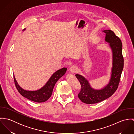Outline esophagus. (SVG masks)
<instances>
[{
  "instance_id": "1",
  "label": "esophagus",
  "mask_w": 134,
  "mask_h": 134,
  "mask_svg": "<svg viewBox=\"0 0 134 134\" xmlns=\"http://www.w3.org/2000/svg\"><path fill=\"white\" fill-rule=\"evenodd\" d=\"M77 71V68L76 66L75 65H73V66H72L70 68V72L71 73H75Z\"/></svg>"
}]
</instances>
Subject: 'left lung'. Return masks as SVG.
Here are the masks:
<instances>
[{
  "label": "left lung",
  "mask_w": 134,
  "mask_h": 134,
  "mask_svg": "<svg viewBox=\"0 0 134 134\" xmlns=\"http://www.w3.org/2000/svg\"><path fill=\"white\" fill-rule=\"evenodd\" d=\"M103 32L106 34L105 41L108 43L112 52V68L108 83L101 89H96L91 86L85 77L78 74L75 75L81 86L78 96L81 102L88 104L100 102L112 96L118 88L123 69L124 59L121 40L110 30H104Z\"/></svg>",
  "instance_id": "1"
}]
</instances>
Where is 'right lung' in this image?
Returning <instances> with one entry per match:
<instances>
[{
	"label": "right lung",
	"instance_id": "right-lung-1",
	"mask_svg": "<svg viewBox=\"0 0 134 134\" xmlns=\"http://www.w3.org/2000/svg\"><path fill=\"white\" fill-rule=\"evenodd\" d=\"M66 70V68H63L58 70L53 74L44 86L40 89L35 91H29L23 89L19 86L15 76H14V79L16 87L21 96L32 101L37 103H43L46 101L51 96L56 83L61 77L65 74Z\"/></svg>",
	"mask_w": 134,
	"mask_h": 134
}]
</instances>
